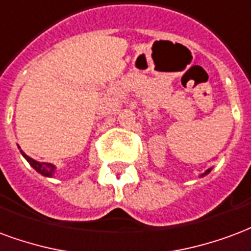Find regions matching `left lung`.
Instances as JSON below:
<instances>
[{
    "mask_svg": "<svg viewBox=\"0 0 251 251\" xmlns=\"http://www.w3.org/2000/svg\"><path fill=\"white\" fill-rule=\"evenodd\" d=\"M208 173H210V170H207V171H206V173L202 174V176H203V175H206V174H208Z\"/></svg>",
    "mask_w": 251,
    "mask_h": 251,
    "instance_id": "8db88e82",
    "label": "left lung"
}]
</instances>
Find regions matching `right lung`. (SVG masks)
I'll use <instances>...</instances> for the list:
<instances>
[{
    "label": "right lung",
    "instance_id": "obj_1",
    "mask_svg": "<svg viewBox=\"0 0 251 251\" xmlns=\"http://www.w3.org/2000/svg\"><path fill=\"white\" fill-rule=\"evenodd\" d=\"M21 152H23V151H21ZM23 155H24V158L28 160L29 164H30V166H32V167L34 168V170H36L37 173L43 174L44 176H52V174L54 173V166H53V164L43 163V162L40 163V162H37V160H34V159L29 158L28 155H25L24 152H23Z\"/></svg>",
    "mask_w": 251,
    "mask_h": 251
}]
</instances>
